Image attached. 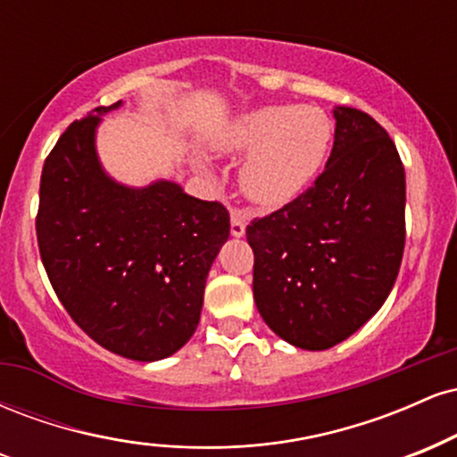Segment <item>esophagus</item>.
<instances>
[{
	"mask_svg": "<svg viewBox=\"0 0 457 457\" xmlns=\"http://www.w3.org/2000/svg\"><path fill=\"white\" fill-rule=\"evenodd\" d=\"M245 229H246L245 214L240 211H232V219H229V232H232L234 238H240V236H245Z\"/></svg>",
	"mask_w": 457,
	"mask_h": 457,
	"instance_id": "obj_1",
	"label": "esophagus"
}]
</instances>
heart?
Wrapping results in <instances>:
<instances>
[{"label": "heart", "instance_id": "1", "mask_svg": "<svg viewBox=\"0 0 457 457\" xmlns=\"http://www.w3.org/2000/svg\"><path fill=\"white\" fill-rule=\"evenodd\" d=\"M333 122L318 107L270 104L246 112L212 137L219 154L238 159L240 191L260 208L295 202L316 180L327 159Z\"/></svg>", "mask_w": 457, "mask_h": 457}]
</instances>
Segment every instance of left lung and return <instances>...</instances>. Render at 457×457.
<instances>
[{
	"instance_id": "8db88e82",
	"label": "left lung",
	"mask_w": 457,
	"mask_h": 457,
	"mask_svg": "<svg viewBox=\"0 0 457 457\" xmlns=\"http://www.w3.org/2000/svg\"><path fill=\"white\" fill-rule=\"evenodd\" d=\"M333 118L316 185L246 228L260 316L303 350L333 348L378 312L406 238V174L389 133L353 107Z\"/></svg>"
}]
</instances>
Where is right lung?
Listing matches in <instances>:
<instances>
[{
    "mask_svg": "<svg viewBox=\"0 0 457 457\" xmlns=\"http://www.w3.org/2000/svg\"><path fill=\"white\" fill-rule=\"evenodd\" d=\"M118 107H96L57 139L40 178L36 236L71 318L109 353L150 363L195 333L229 214L162 178L145 187L113 180L96 130Z\"/></svg>",
    "mask_w": 457,
    "mask_h": 457,
    "instance_id": "right-lung-1",
    "label": "right lung"
}]
</instances>
